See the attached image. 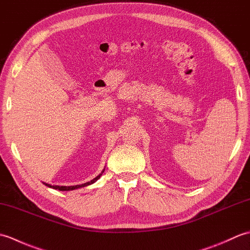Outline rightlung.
I'll use <instances>...</instances> for the list:
<instances>
[{
  "label": "right lung",
  "mask_w": 250,
  "mask_h": 250,
  "mask_svg": "<svg viewBox=\"0 0 250 250\" xmlns=\"http://www.w3.org/2000/svg\"><path fill=\"white\" fill-rule=\"evenodd\" d=\"M104 171H105V168L103 169L102 172H101V173L98 175L97 177L93 178L92 180H90V182H88V183H84V184H82V185H76V186H51V185H49V184H46V183H44V185H46L47 187H49V188H52V189H58V190H60V191H70V190H75V189H78V188L87 187V186H89V185H92L93 183L97 182V180L101 177V175H102V174L104 173Z\"/></svg>",
  "instance_id": "obj_1"
}]
</instances>
